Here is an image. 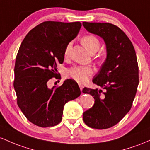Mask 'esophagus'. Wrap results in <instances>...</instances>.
<instances>
[{
  "mask_svg": "<svg viewBox=\"0 0 150 150\" xmlns=\"http://www.w3.org/2000/svg\"><path fill=\"white\" fill-rule=\"evenodd\" d=\"M79 86L81 91H82V90H83V86L82 85V84H81V83H79Z\"/></svg>",
  "mask_w": 150,
  "mask_h": 150,
  "instance_id": "obj_1",
  "label": "esophagus"
}]
</instances>
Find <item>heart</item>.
Segmentation results:
<instances>
[{"label": "heart", "instance_id": "b5f03b06", "mask_svg": "<svg viewBox=\"0 0 150 150\" xmlns=\"http://www.w3.org/2000/svg\"><path fill=\"white\" fill-rule=\"evenodd\" d=\"M81 42L88 52L93 54L96 52L100 46V41L96 37L92 35H87L83 37L81 39ZM71 45L69 44L64 50V56H68L69 53ZM93 71L91 67L83 66H74L67 70L66 76L68 78L83 83L88 79L89 77L93 74Z\"/></svg>", "mask_w": 150, "mask_h": 150}]
</instances>
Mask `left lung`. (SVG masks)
Instances as JSON below:
<instances>
[{
	"instance_id": "1",
	"label": "left lung",
	"mask_w": 150,
	"mask_h": 150,
	"mask_svg": "<svg viewBox=\"0 0 150 150\" xmlns=\"http://www.w3.org/2000/svg\"><path fill=\"white\" fill-rule=\"evenodd\" d=\"M89 33L103 39L106 59L93 79L100 89L84 88L83 93L95 99L93 106L83 114L88 127L107 129L118 123L132 107L139 84V69L132 43L118 27L108 23H87Z\"/></svg>"
}]
</instances>
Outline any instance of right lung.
I'll return each mask as SVG.
<instances>
[{
  "label": "right lung",
  "mask_w": 150,
  "mask_h": 150,
  "mask_svg": "<svg viewBox=\"0 0 150 150\" xmlns=\"http://www.w3.org/2000/svg\"><path fill=\"white\" fill-rule=\"evenodd\" d=\"M80 22L45 21L31 30L22 42L15 64L13 85L20 109L30 122L39 127H52L62 119L64 106L81 94L77 83L67 79L49 88L62 64L64 50L78 35Z\"/></svg>",
  "instance_id": "obj_1"
}]
</instances>
